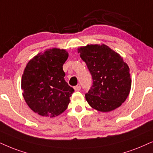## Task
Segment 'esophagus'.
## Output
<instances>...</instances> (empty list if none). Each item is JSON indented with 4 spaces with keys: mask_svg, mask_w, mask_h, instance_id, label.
<instances>
[{
    "mask_svg": "<svg viewBox=\"0 0 153 153\" xmlns=\"http://www.w3.org/2000/svg\"><path fill=\"white\" fill-rule=\"evenodd\" d=\"M80 89H81V87H80V85H76V86L74 87V90H75V91H79V90H80Z\"/></svg>",
    "mask_w": 153,
    "mask_h": 153,
    "instance_id": "34e87169",
    "label": "esophagus"
}]
</instances>
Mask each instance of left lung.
Returning <instances> with one entry per match:
<instances>
[{"mask_svg": "<svg viewBox=\"0 0 153 153\" xmlns=\"http://www.w3.org/2000/svg\"><path fill=\"white\" fill-rule=\"evenodd\" d=\"M78 50L93 80L85 94L90 107L102 112L120 107L131 87L130 70L123 58L105 44H88Z\"/></svg>", "mask_w": 153, "mask_h": 153, "instance_id": "1", "label": "left lung"}]
</instances>
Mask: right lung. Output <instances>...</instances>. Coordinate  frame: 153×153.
Returning a JSON list of instances; mask_svg holds the SVG:
<instances>
[{"label":"right lung","mask_w":153,"mask_h":153,"mask_svg":"<svg viewBox=\"0 0 153 153\" xmlns=\"http://www.w3.org/2000/svg\"><path fill=\"white\" fill-rule=\"evenodd\" d=\"M68 57L64 49L39 53L26 65L22 76L23 97L32 111L55 117L67 109L74 90L64 80L63 65Z\"/></svg>","instance_id":"1"}]
</instances>
